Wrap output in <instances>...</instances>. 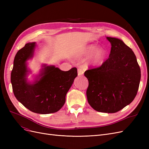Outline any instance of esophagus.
<instances>
[{
    "mask_svg": "<svg viewBox=\"0 0 149 149\" xmlns=\"http://www.w3.org/2000/svg\"><path fill=\"white\" fill-rule=\"evenodd\" d=\"M83 74H84L83 69L81 68H79L78 69V75L80 76H82Z\"/></svg>",
    "mask_w": 149,
    "mask_h": 149,
    "instance_id": "34e87169",
    "label": "esophagus"
}]
</instances>
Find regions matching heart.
I'll list each match as a JSON object with an SVG mask.
<instances>
[{
  "mask_svg": "<svg viewBox=\"0 0 149 149\" xmlns=\"http://www.w3.org/2000/svg\"><path fill=\"white\" fill-rule=\"evenodd\" d=\"M106 52L102 47H97L95 44H90L86 47L81 52L83 56H90L89 63L93 65H96L101 63L105 56Z\"/></svg>",
  "mask_w": 149,
  "mask_h": 149,
  "instance_id": "1",
  "label": "heart"
}]
</instances>
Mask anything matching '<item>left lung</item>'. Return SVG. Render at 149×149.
I'll use <instances>...</instances> for the list:
<instances>
[{
    "label": "left lung",
    "instance_id": "8db88e82",
    "mask_svg": "<svg viewBox=\"0 0 149 149\" xmlns=\"http://www.w3.org/2000/svg\"><path fill=\"white\" fill-rule=\"evenodd\" d=\"M106 38L111 45L108 59L100 67L84 72L89 82L86 96L94 110L115 113L134 100L141 74L132 49L119 38Z\"/></svg>",
    "mask_w": 149,
    "mask_h": 149
}]
</instances>
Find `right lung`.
Returning a JSON list of instances; mask_svg holds the SVG:
<instances>
[{
	"mask_svg": "<svg viewBox=\"0 0 149 149\" xmlns=\"http://www.w3.org/2000/svg\"><path fill=\"white\" fill-rule=\"evenodd\" d=\"M36 42L25 44L17 52L11 73L13 92L17 100L35 113L47 114L59 111L66 95L78 76L77 69L61 71L54 65L43 64L33 81L28 79L31 71L27 61L34 56Z\"/></svg>",
	"mask_w": 149,
	"mask_h": 149,
	"instance_id": "add662e5",
	"label": "right lung"
}]
</instances>
